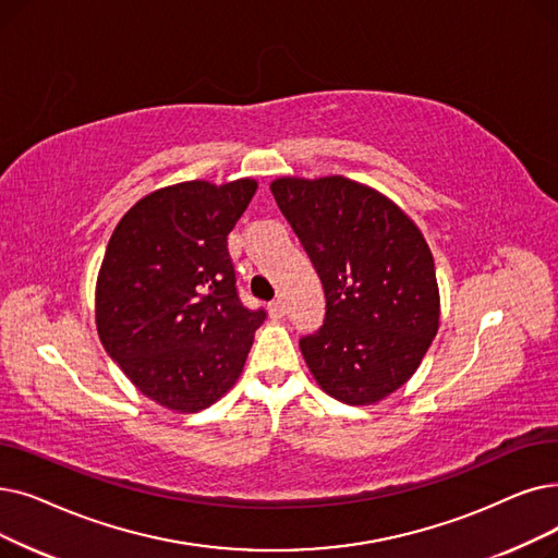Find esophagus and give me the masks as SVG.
Instances as JSON below:
<instances>
[{
  "label": "esophagus",
  "mask_w": 558,
  "mask_h": 558,
  "mask_svg": "<svg viewBox=\"0 0 558 558\" xmlns=\"http://www.w3.org/2000/svg\"><path fill=\"white\" fill-rule=\"evenodd\" d=\"M269 312L274 314L276 319L284 317V301H282V299H276V301H271V303H269Z\"/></svg>",
  "instance_id": "1"
}]
</instances>
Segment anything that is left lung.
I'll list each match as a JSON object with an SVG mask.
<instances>
[{
  "mask_svg": "<svg viewBox=\"0 0 558 558\" xmlns=\"http://www.w3.org/2000/svg\"><path fill=\"white\" fill-rule=\"evenodd\" d=\"M271 193L324 284V324L301 337L312 376L351 405L392 395L420 367L440 322L422 232L383 193L339 175L280 178Z\"/></svg>",
  "mask_w": 558,
  "mask_h": 558,
  "instance_id": "left-lung-1",
  "label": "left lung"
}]
</instances>
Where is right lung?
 Returning a JSON list of instances; mask_svg holds the SVG:
<instances>
[{
	"label": "right lung",
	"instance_id": "add662e5",
	"mask_svg": "<svg viewBox=\"0 0 558 558\" xmlns=\"http://www.w3.org/2000/svg\"><path fill=\"white\" fill-rule=\"evenodd\" d=\"M255 180L159 189L116 226L95 319L107 353L138 390L180 413L219 401L244 369L266 319L239 299L228 234Z\"/></svg>",
	"mask_w": 558,
	"mask_h": 558
}]
</instances>
